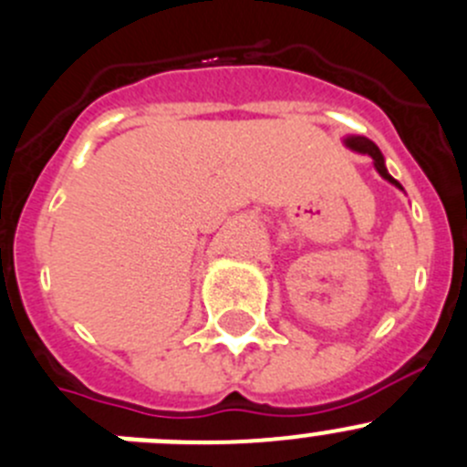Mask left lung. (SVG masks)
I'll use <instances>...</instances> for the list:
<instances>
[{
  "label": "left lung",
  "instance_id": "8db88e82",
  "mask_svg": "<svg viewBox=\"0 0 467 467\" xmlns=\"http://www.w3.org/2000/svg\"><path fill=\"white\" fill-rule=\"evenodd\" d=\"M347 146L351 148V150L363 152V155L372 157L374 166H377V171H379V173H381V178H386L388 182H392V184H395V187L404 189L400 182H397L395 178H392L390 173H388L386 164H383V155H381V150H379V148H377V143L369 141V139H365V137H348V139H347Z\"/></svg>",
  "mask_w": 467,
  "mask_h": 467
}]
</instances>
